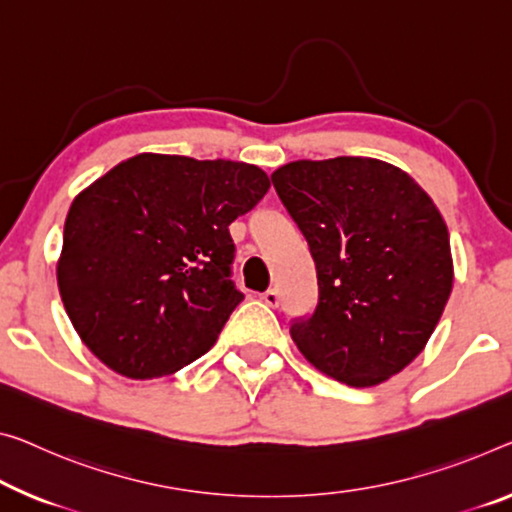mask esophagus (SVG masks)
<instances>
[{
    "mask_svg": "<svg viewBox=\"0 0 512 512\" xmlns=\"http://www.w3.org/2000/svg\"><path fill=\"white\" fill-rule=\"evenodd\" d=\"M261 300L267 304V306H279V290H274V288H270V290H265V293L261 295Z\"/></svg>",
    "mask_w": 512,
    "mask_h": 512,
    "instance_id": "34e87169",
    "label": "esophagus"
}]
</instances>
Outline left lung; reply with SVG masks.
Wrapping results in <instances>:
<instances>
[{
    "label": "left lung",
    "mask_w": 512,
    "mask_h": 512,
    "mask_svg": "<svg viewBox=\"0 0 512 512\" xmlns=\"http://www.w3.org/2000/svg\"><path fill=\"white\" fill-rule=\"evenodd\" d=\"M272 183L318 272L316 311L290 325L302 355L348 387L410 366L453 288L448 229L426 190L375 157L288 162Z\"/></svg>",
    "instance_id": "left-lung-1"
}]
</instances>
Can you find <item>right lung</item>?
Here are the masks:
<instances>
[{"label": "right lung", "mask_w": 512, "mask_h": 512, "mask_svg": "<svg viewBox=\"0 0 512 512\" xmlns=\"http://www.w3.org/2000/svg\"><path fill=\"white\" fill-rule=\"evenodd\" d=\"M267 190L256 164L139 153L77 194L57 283L86 348L132 380L206 355L245 300L229 226Z\"/></svg>", "instance_id": "right-lung-1"}]
</instances>
